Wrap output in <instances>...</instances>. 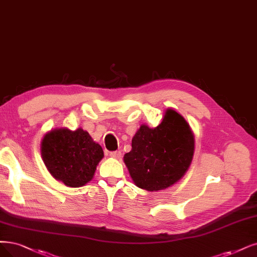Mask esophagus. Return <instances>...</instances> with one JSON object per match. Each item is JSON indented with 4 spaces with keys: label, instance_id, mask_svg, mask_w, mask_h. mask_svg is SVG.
Returning a JSON list of instances; mask_svg holds the SVG:
<instances>
[{
    "label": "esophagus",
    "instance_id": "esophagus-1",
    "mask_svg": "<svg viewBox=\"0 0 257 257\" xmlns=\"http://www.w3.org/2000/svg\"><path fill=\"white\" fill-rule=\"evenodd\" d=\"M110 157L113 158V159L120 160L121 159V153H120V151H113V153H110Z\"/></svg>",
    "mask_w": 257,
    "mask_h": 257
}]
</instances>
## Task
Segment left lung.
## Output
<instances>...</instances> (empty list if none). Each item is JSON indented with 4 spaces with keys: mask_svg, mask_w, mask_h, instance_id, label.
<instances>
[{
    "mask_svg": "<svg viewBox=\"0 0 257 257\" xmlns=\"http://www.w3.org/2000/svg\"><path fill=\"white\" fill-rule=\"evenodd\" d=\"M123 156L134 183L158 192L181 180L192 164L195 137L189 123L174 109H167L156 128L141 125Z\"/></svg>",
    "mask_w": 257,
    "mask_h": 257,
    "instance_id": "8db88e82",
    "label": "left lung"
}]
</instances>
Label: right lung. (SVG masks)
<instances>
[{
	"label": "right lung",
	"mask_w": 257,
	"mask_h": 257,
	"mask_svg": "<svg viewBox=\"0 0 257 257\" xmlns=\"http://www.w3.org/2000/svg\"><path fill=\"white\" fill-rule=\"evenodd\" d=\"M40 151L49 173L69 187H81L90 182L103 158L101 146L81 128L74 131L56 128L46 132Z\"/></svg>",
	"instance_id": "add662e5"
}]
</instances>
